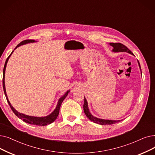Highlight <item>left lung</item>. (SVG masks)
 <instances>
[{
    "mask_svg": "<svg viewBox=\"0 0 155 155\" xmlns=\"http://www.w3.org/2000/svg\"><path fill=\"white\" fill-rule=\"evenodd\" d=\"M110 45L111 46H112L113 48V49L112 50L113 52H127L129 54H131L134 55L133 53L128 49L125 45H124V44H121V43H110ZM138 64H139V68L140 70L141 71V69H140V63L139 62L137 61ZM142 74V73H141ZM84 113L85 114V115L87 116V117L90 120H91L92 122L96 123V124H98L100 125H111V124H114L119 122L121 120H104V119H101V118H98L97 117H94L92 114L90 113L89 107H88V103H87V101L86 99L84 97Z\"/></svg>",
    "mask_w": 155,
    "mask_h": 155,
    "instance_id": "8db88e82",
    "label": "left lung"
}]
</instances>
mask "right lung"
<instances>
[{"label":"right lung","mask_w":155,"mask_h":155,"mask_svg":"<svg viewBox=\"0 0 155 155\" xmlns=\"http://www.w3.org/2000/svg\"><path fill=\"white\" fill-rule=\"evenodd\" d=\"M36 42L35 40H23V41H22L21 42H20L17 46L16 48L15 49V50L18 48V47H19L20 45H24V44H28V43H33V42ZM14 52V51H13L11 53V54L8 56V58H7L6 61H5V64H4V70H3V79H2V84H3V89H4V94H5V97H6V99L7 101H8V103L10 106V107L11 108V110H12L13 113H14L15 115L20 119L23 120L26 123H28L29 124H31V125H38V126H45V125H49L51 123H52L54 121H55V120L57 118L58 115H59V109H60V106H61V103H63V100L65 99V97L67 96V95H68V94L70 92V90L67 91L64 95L61 97H60L59 99L58 100V104L56 106V109L54 110L50 115L46 116V117H32V116H28V115H25V114H23V113H21L18 112V111H16L14 107H13V106L11 104L9 101L8 99V96H7V94H6V91H5V68H6V65H7V63H8V60L11 56V55L12 54V52Z\"/></svg>","instance_id":"right-lung-1"}]
</instances>
